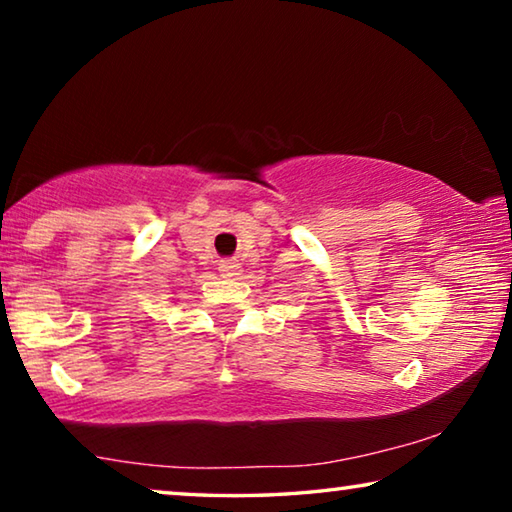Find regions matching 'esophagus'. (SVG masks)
Listing matches in <instances>:
<instances>
[{
    "instance_id": "esophagus-1",
    "label": "esophagus",
    "mask_w": 512,
    "mask_h": 512,
    "mask_svg": "<svg viewBox=\"0 0 512 512\" xmlns=\"http://www.w3.org/2000/svg\"><path fill=\"white\" fill-rule=\"evenodd\" d=\"M219 271L225 275V277H237L239 273H241V264H239V259H221V264H219Z\"/></svg>"
}]
</instances>
